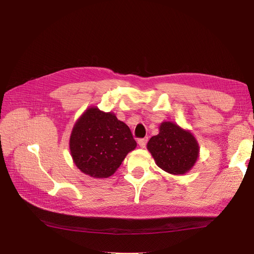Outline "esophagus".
Masks as SVG:
<instances>
[{
	"mask_svg": "<svg viewBox=\"0 0 254 254\" xmlns=\"http://www.w3.org/2000/svg\"><path fill=\"white\" fill-rule=\"evenodd\" d=\"M147 141H148L147 137H144V139H140L139 141H137V144L140 145V147L144 148L145 146H146V144H147Z\"/></svg>",
	"mask_w": 254,
	"mask_h": 254,
	"instance_id": "obj_1",
	"label": "esophagus"
}]
</instances>
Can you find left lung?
<instances>
[{"mask_svg": "<svg viewBox=\"0 0 254 254\" xmlns=\"http://www.w3.org/2000/svg\"><path fill=\"white\" fill-rule=\"evenodd\" d=\"M147 148L157 165L174 175L190 171L199 153L197 141L191 133L171 122L161 124L159 134L151 137Z\"/></svg>", "mask_w": 254, "mask_h": 254, "instance_id": "8db88e82", "label": "left lung"}]
</instances>
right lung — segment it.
<instances>
[{
	"label": "right lung",
	"instance_id": "add662e5",
	"mask_svg": "<svg viewBox=\"0 0 254 254\" xmlns=\"http://www.w3.org/2000/svg\"><path fill=\"white\" fill-rule=\"evenodd\" d=\"M135 146L125 123L97 108H90L81 115L70 137V150L76 166L94 178L113 175Z\"/></svg>",
	"mask_w": 254,
	"mask_h": 254
}]
</instances>
